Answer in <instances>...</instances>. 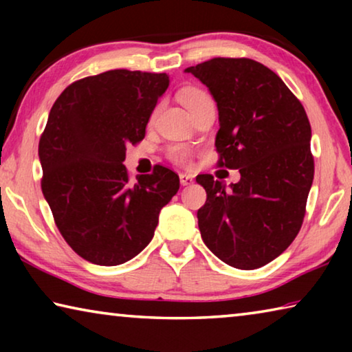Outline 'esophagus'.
I'll use <instances>...</instances> for the list:
<instances>
[{
    "instance_id": "esophagus-1",
    "label": "esophagus",
    "mask_w": 352,
    "mask_h": 352,
    "mask_svg": "<svg viewBox=\"0 0 352 352\" xmlns=\"http://www.w3.org/2000/svg\"><path fill=\"white\" fill-rule=\"evenodd\" d=\"M180 183L183 186H189V184L194 183V177L190 174H180Z\"/></svg>"
}]
</instances>
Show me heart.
Returning a JSON list of instances; mask_svg holds the SVG:
<instances>
[{
    "label": "heart",
    "mask_w": 352,
    "mask_h": 352,
    "mask_svg": "<svg viewBox=\"0 0 352 352\" xmlns=\"http://www.w3.org/2000/svg\"><path fill=\"white\" fill-rule=\"evenodd\" d=\"M211 99L204 90H199V88H184V90L180 91V100L182 104L186 107L188 111H192L195 107L200 105L201 102H205V100ZM169 158L172 162H175L178 164H186L189 163V158H190V148L188 146H183V144H177V146H172L169 148Z\"/></svg>",
    "instance_id": "heart-1"
}]
</instances>
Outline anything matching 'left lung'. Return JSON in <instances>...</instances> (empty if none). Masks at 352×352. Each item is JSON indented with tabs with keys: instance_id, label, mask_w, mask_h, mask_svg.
<instances>
[{
	"instance_id": "left-lung-1",
	"label": "left lung",
	"mask_w": 352,
	"mask_h": 352,
	"mask_svg": "<svg viewBox=\"0 0 352 352\" xmlns=\"http://www.w3.org/2000/svg\"><path fill=\"white\" fill-rule=\"evenodd\" d=\"M217 104L219 168L239 169L225 183L210 174L197 211L205 245L234 269L254 270L287 248L300 231L314 180L311 124L281 77L252 58H225L189 67Z\"/></svg>"
}]
</instances>
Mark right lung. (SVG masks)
<instances>
[{"label":"right lung","instance_id":"add662e5","mask_svg":"<svg viewBox=\"0 0 352 352\" xmlns=\"http://www.w3.org/2000/svg\"><path fill=\"white\" fill-rule=\"evenodd\" d=\"M168 87L166 73L111 69L71 83L50 111L38 142L41 190L63 239L91 264L141 253L180 188L164 166L132 182L122 164Z\"/></svg>","mask_w":352,"mask_h":352}]
</instances>
